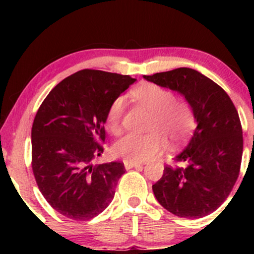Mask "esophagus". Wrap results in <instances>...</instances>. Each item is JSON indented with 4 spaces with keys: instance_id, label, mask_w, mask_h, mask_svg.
Masks as SVG:
<instances>
[{
    "instance_id": "esophagus-1",
    "label": "esophagus",
    "mask_w": 254,
    "mask_h": 254,
    "mask_svg": "<svg viewBox=\"0 0 254 254\" xmlns=\"http://www.w3.org/2000/svg\"><path fill=\"white\" fill-rule=\"evenodd\" d=\"M142 164L141 162H135V161H127V160H125L124 161V166L127 170H130V168H133V167H138V166H141Z\"/></svg>"
}]
</instances>
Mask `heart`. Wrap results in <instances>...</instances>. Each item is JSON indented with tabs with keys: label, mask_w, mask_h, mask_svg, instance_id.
<instances>
[{
	"label": "heart",
	"mask_w": 254,
	"mask_h": 254,
	"mask_svg": "<svg viewBox=\"0 0 254 254\" xmlns=\"http://www.w3.org/2000/svg\"><path fill=\"white\" fill-rule=\"evenodd\" d=\"M131 95L151 113L145 135L127 133L118 139L112 151L127 161H145L166 147V138L172 144H180L190 137L194 129V115L191 105L184 99H176L170 89L155 83H142L131 90ZM124 99L116 98L106 113V127L113 133L122 129Z\"/></svg>",
	"instance_id": "b5f03b06"
}]
</instances>
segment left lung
Instances as JSON below:
<instances>
[{
	"instance_id": "1",
	"label": "left lung",
	"mask_w": 254,
	"mask_h": 254,
	"mask_svg": "<svg viewBox=\"0 0 254 254\" xmlns=\"http://www.w3.org/2000/svg\"><path fill=\"white\" fill-rule=\"evenodd\" d=\"M147 81L179 92L193 110L197 127L191 141L166 166L153 192L162 206L185 218L211 214L237 183L243 157V127L234 104L209 77L190 68L156 72Z\"/></svg>"
}]
</instances>
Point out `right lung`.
<instances>
[{
    "label": "right lung",
    "instance_id": "right-lung-1",
    "mask_svg": "<svg viewBox=\"0 0 254 254\" xmlns=\"http://www.w3.org/2000/svg\"><path fill=\"white\" fill-rule=\"evenodd\" d=\"M135 78L93 69L55 87L32 125V170L55 210L75 221L98 216L115 197L123 162L93 165L104 151L106 113Z\"/></svg>",
    "mask_w": 254,
    "mask_h": 254
}]
</instances>
